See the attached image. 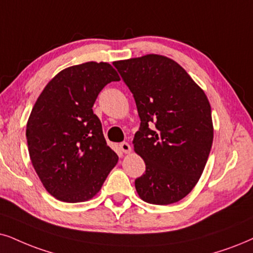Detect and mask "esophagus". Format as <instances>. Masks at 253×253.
Here are the masks:
<instances>
[{"label":"esophagus","instance_id":"34e87169","mask_svg":"<svg viewBox=\"0 0 253 253\" xmlns=\"http://www.w3.org/2000/svg\"><path fill=\"white\" fill-rule=\"evenodd\" d=\"M119 146H120V149L123 150L124 153H129L130 150H132V148H130V146H129L128 142H121Z\"/></svg>","mask_w":253,"mask_h":253}]
</instances>
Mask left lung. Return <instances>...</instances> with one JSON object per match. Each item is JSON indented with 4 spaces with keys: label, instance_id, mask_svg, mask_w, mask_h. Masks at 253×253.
Returning <instances> with one entry per match:
<instances>
[{
    "label": "left lung",
    "instance_id": "1",
    "mask_svg": "<svg viewBox=\"0 0 253 253\" xmlns=\"http://www.w3.org/2000/svg\"><path fill=\"white\" fill-rule=\"evenodd\" d=\"M133 93L140 128L134 150L146 171L135 180L143 201L167 206L193 190L211 149V107L202 88L176 62L147 55L114 62Z\"/></svg>",
    "mask_w": 253,
    "mask_h": 253
}]
</instances>
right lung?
I'll list each match as a JSON object with an SVG mask.
<instances>
[{"label":"right lung","mask_w":253,"mask_h":253,"mask_svg":"<svg viewBox=\"0 0 253 253\" xmlns=\"http://www.w3.org/2000/svg\"><path fill=\"white\" fill-rule=\"evenodd\" d=\"M119 81L108 63L88 62L60 71L38 97L27 125L29 154L57 200H89L117 165L92 107L105 86Z\"/></svg>","instance_id":"1"}]
</instances>
